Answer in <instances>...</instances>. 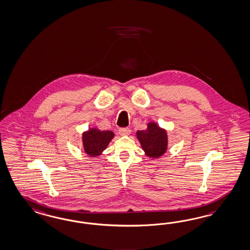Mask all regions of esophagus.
<instances>
[{"mask_svg":"<svg viewBox=\"0 0 250 250\" xmlns=\"http://www.w3.org/2000/svg\"><path fill=\"white\" fill-rule=\"evenodd\" d=\"M130 129L128 128H119V133L122 136H127L129 135V133H130Z\"/></svg>","mask_w":250,"mask_h":250,"instance_id":"34e87169","label":"esophagus"}]
</instances>
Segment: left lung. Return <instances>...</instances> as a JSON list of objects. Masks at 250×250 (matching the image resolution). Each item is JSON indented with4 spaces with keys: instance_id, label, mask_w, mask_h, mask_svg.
<instances>
[{
    "instance_id": "left-lung-1",
    "label": "left lung",
    "mask_w": 250,
    "mask_h": 250,
    "mask_svg": "<svg viewBox=\"0 0 250 250\" xmlns=\"http://www.w3.org/2000/svg\"><path fill=\"white\" fill-rule=\"evenodd\" d=\"M136 135L146 156L157 159L166 152L168 146L167 132L164 128H160L157 123L149 122L147 128L138 130Z\"/></svg>"
}]
</instances>
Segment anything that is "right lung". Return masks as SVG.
<instances>
[{
    "instance_id": "add662e5",
    "label": "right lung",
    "mask_w": 250,
    "mask_h": 250,
    "mask_svg": "<svg viewBox=\"0 0 250 250\" xmlns=\"http://www.w3.org/2000/svg\"><path fill=\"white\" fill-rule=\"evenodd\" d=\"M114 138V133L110 130H100L91 128L82 135L83 147L86 154L90 157L100 156L102 151L106 150L108 143Z\"/></svg>"
}]
</instances>
